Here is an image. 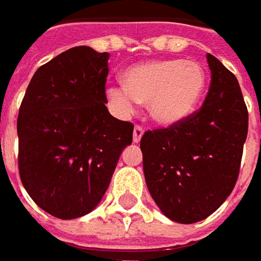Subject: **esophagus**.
Masks as SVG:
<instances>
[{"label": "esophagus", "instance_id": "34e87169", "mask_svg": "<svg viewBox=\"0 0 261 261\" xmlns=\"http://www.w3.org/2000/svg\"><path fill=\"white\" fill-rule=\"evenodd\" d=\"M144 127H141V126H135L134 127V135H132V138H134V142L135 144H138L139 141H141V138L144 136Z\"/></svg>", "mask_w": 261, "mask_h": 261}]
</instances>
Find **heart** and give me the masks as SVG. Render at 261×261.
<instances>
[{"label": "heart", "mask_w": 261, "mask_h": 261, "mask_svg": "<svg viewBox=\"0 0 261 261\" xmlns=\"http://www.w3.org/2000/svg\"><path fill=\"white\" fill-rule=\"evenodd\" d=\"M206 88V72L196 61L160 59L129 66L125 84L106 88L110 105L120 116L134 115L139 103L156 123L174 126L195 113Z\"/></svg>", "instance_id": "1"}]
</instances>
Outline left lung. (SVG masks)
<instances>
[{"label": "left lung", "instance_id": "1", "mask_svg": "<svg viewBox=\"0 0 261 261\" xmlns=\"http://www.w3.org/2000/svg\"><path fill=\"white\" fill-rule=\"evenodd\" d=\"M211 87L203 106L178 125L141 139L148 190L164 215L193 224L214 214L237 183L248 112L236 75L206 55Z\"/></svg>", "mask_w": 261, "mask_h": 261}]
</instances>
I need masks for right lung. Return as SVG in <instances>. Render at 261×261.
Masks as SVG:
<instances>
[{
  "instance_id": "add662e5",
  "label": "right lung",
  "mask_w": 261,
  "mask_h": 261,
  "mask_svg": "<svg viewBox=\"0 0 261 261\" xmlns=\"http://www.w3.org/2000/svg\"><path fill=\"white\" fill-rule=\"evenodd\" d=\"M107 52L71 47L42 65L17 119L18 170L36 205L61 219L90 214L103 199L134 125L109 113Z\"/></svg>"
}]
</instances>
